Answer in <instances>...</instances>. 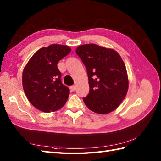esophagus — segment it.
Returning a JSON list of instances; mask_svg holds the SVG:
<instances>
[{
    "mask_svg": "<svg viewBox=\"0 0 161 161\" xmlns=\"http://www.w3.org/2000/svg\"><path fill=\"white\" fill-rule=\"evenodd\" d=\"M70 89L72 90V91H75V89H76V86H75V85H73V86H70Z\"/></svg>",
    "mask_w": 161,
    "mask_h": 161,
    "instance_id": "1",
    "label": "esophagus"
}]
</instances>
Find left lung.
I'll use <instances>...</instances> for the list:
<instances>
[{
    "mask_svg": "<svg viewBox=\"0 0 161 161\" xmlns=\"http://www.w3.org/2000/svg\"><path fill=\"white\" fill-rule=\"evenodd\" d=\"M75 52L87 70L90 89L83 98L85 104L99 114L114 111L125 99L129 86L121 57L114 50L93 43L79 46Z\"/></svg>",
    "mask_w": 161,
    "mask_h": 161,
    "instance_id": "8db88e82",
    "label": "left lung"
}]
</instances>
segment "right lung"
<instances>
[{
    "instance_id": "obj_1",
    "label": "right lung",
    "mask_w": 161,
    "mask_h": 161,
    "mask_svg": "<svg viewBox=\"0 0 161 161\" xmlns=\"http://www.w3.org/2000/svg\"><path fill=\"white\" fill-rule=\"evenodd\" d=\"M67 46L52 44L39 49L23 72V87L34 107L43 112L59 110L66 103L70 90L61 82L57 63L70 53Z\"/></svg>"
}]
</instances>
